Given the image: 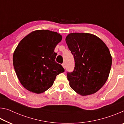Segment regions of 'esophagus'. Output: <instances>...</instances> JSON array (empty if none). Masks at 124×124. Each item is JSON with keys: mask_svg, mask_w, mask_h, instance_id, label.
<instances>
[{"mask_svg": "<svg viewBox=\"0 0 124 124\" xmlns=\"http://www.w3.org/2000/svg\"><path fill=\"white\" fill-rule=\"evenodd\" d=\"M62 66L63 67V68H66V64H65V63H63L62 64Z\"/></svg>", "mask_w": 124, "mask_h": 124, "instance_id": "34e87169", "label": "esophagus"}]
</instances>
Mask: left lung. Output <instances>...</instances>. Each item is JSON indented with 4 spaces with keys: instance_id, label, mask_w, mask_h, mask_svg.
<instances>
[{
    "instance_id": "1",
    "label": "left lung",
    "mask_w": 124,
    "mask_h": 124,
    "mask_svg": "<svg viewBox=\"0 0 124 124\" xmlns=\"http://www.w3.org/2000/svg\"><path fill=\"white\" fill-rule=\"evenodd\" d=\"M66 41L75 60L74 70L67 73L70 87L83 96L96 93L109 75L112 63L109 50L100 38L90 33H70Z\"/></svg>"
}]
</instances>
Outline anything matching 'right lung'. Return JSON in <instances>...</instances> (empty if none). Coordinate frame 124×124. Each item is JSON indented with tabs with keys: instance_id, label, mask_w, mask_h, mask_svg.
Returning <instances> with one entry per match:
<instances>
[{
	"instance_id": "obj_1",
	"label": "right lung",
	"mask_w": 124,
	"mask_h": 124,
	"mask_svg": "<svg viewBox=\"0 0 124 124\" xmlns=\"http://www.w3.org/2000/svg\"><path fill=\"white\" fill-rule=\"evenodd\" d=\"M60 33L49 30H37L24 37L13 54V65L18 80L25 89L37 94L53 85L56 75L64 72L55 62L54 52L62 40Z\"/></svg>"
}]
</instances>
